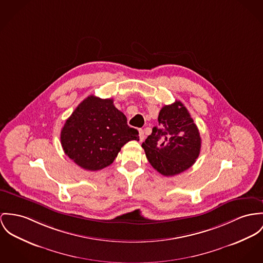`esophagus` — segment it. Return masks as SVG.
Instances as JSON below:
<instances>
[{
	"instance_id": "34e87169",
	"label": "esophagus",
	"mask_w": 263,
	"mask_h": 263,
	"mask_svg": "<svg viewBox=\"0 0 263 263\" xmlns=\"http://www.w3.org/2000/svg\"><path fill=\"white\" fill-rule=\"evenodd\" d=\"M145 139V135H144V131L142 129H139V140L140 142L143 141Z\"/></svg>"
}]
</instances>
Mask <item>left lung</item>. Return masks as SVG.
<instances>
[{
	"mask_svg": "<svg viewBox=\"0 0 263 263\" xmlns=\"http://www.w3.org/2000/svg\"><path fill=\"white\" fill-rule=\"evenodd\" d=\"M158 123L142 147L155 170L164 176H174L190 168L198 158L200 133L180 101L164 106Z\"/></svg>",
	"mask_w": 263,
	"mask_h": 263,
	"instance_id": "obj_1",
	"label": "left lung"
}]
</instances>
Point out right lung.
I'll list each match as a JSON object with an SVG mask.
<instances>
[{
	"label": "right lung",
	"mask_w": 263,
	"mask_h": 263,
	"mask_svg": "<svg viewBox=\"0 0 263 263\" xmlns=\"http://www.w3.org/2000/svg\"><path fill=\"white\" fill-rule=\"evenodd\" d=\"M138 134L128 126L113 99L90 95L67 119L61 130V144L77 165L97 171L112 164L127 142L139 140Z\"/></svg>",
	"instance_id": "1"
}]
</instances>
